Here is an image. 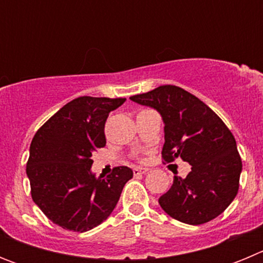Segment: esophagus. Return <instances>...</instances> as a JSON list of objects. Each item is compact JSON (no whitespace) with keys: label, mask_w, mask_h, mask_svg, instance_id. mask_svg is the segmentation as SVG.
<instances>
[{"label":"esophagus","mask_w":263,"mask_h":263,"mask_svg":"<svg viewBox=\"0 0 263 263\" xmlns=\"http://www.w3.org/2000/svg\"><path fill=\"white\" fill-rule=\"evenodd\" d=\"M147 171H148V168H146V167H134L133 168L134 175H138V174H146Z\"/></svg>","instance_id":"obj_1"}]
</instances>
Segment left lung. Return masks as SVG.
<instances>
[{"label":"left lung","instance_id":"obj_1","mask_svg":"<svg viewBox=\"0 0 263 263\" xmlns=\"http://www.w3.org/2000/svg\"><path fill=\"white\" fill-rule=\"evenodd\" d=\"M157 109L164 122L162 158H182L191 164L184 179L174 176L159 197L162 210L173 218L200 225L221 215L240 187L242 162L232 132L208 105L176 85H160L130 97Z\"/></svg>","mask_w":263,"mask_h":263}]
</instances>
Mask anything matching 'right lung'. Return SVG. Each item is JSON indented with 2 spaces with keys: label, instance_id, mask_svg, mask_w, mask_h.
Here are the masks:
<instances>
[{
  "label": "right lung",
  "instance_id": "obj_1",
  "mask_svg": "<svg viewBox=\"0 0 263 263\" xmlns=\"http://www.w3.org/2000/svg\"><path fill=\"white\" fill-rule=\"evenodd\" d=\"M126 99L81 96L42 125L30 145L26 164L34 203L53 224L87 232L110 216L122 188L133 178L126 166L106 178L90 171L92 153L106 143V118Z\"/></svg>",
  "mask_w": 263,
  "mask_h": 263
}]
</instances>
